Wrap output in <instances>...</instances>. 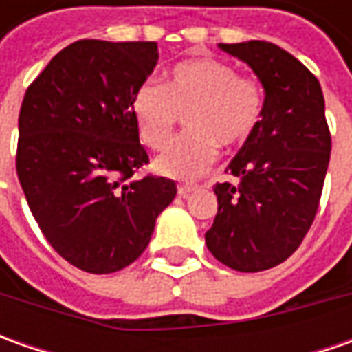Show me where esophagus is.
Returning <instances> with one entry per match:
<instances>
[{"mask_svg": "<svg viewBox=\"0 0 352 352\" xmlns=\"http://www.w3.org/2000/svg\"><path fill=\"white\" fill-rule=\"evenodd\" d=\"M194 190H197L196 184H180V186H178V194H180L182 197L190 196Z\"/></svg>", "mask_w": 352, "mask_h": 352, "instance_id": "obj_1", "label": "esophagus"}]
</instances>
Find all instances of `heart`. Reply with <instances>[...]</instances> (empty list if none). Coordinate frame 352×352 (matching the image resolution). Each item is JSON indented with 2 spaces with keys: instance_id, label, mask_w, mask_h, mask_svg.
Instances as JSON below:
<instances>
[{
  "instance_id": "heart-1",
  "label": "heart",
  "mask_w": 352,
  "mask_h": 352,
  "mask_svg": "<svg viewBox=\"0 0 352 352\" xmlns=\"http://www.w3.org/2000/svg\"><path fill=\"white\" fill-rule=\"evenodd\" d=\"M263 107L258 80L211 58L174 66L166 86L144 82L131 102L139 137L153 151L168 144L186 117L188 133L155 162L156 172L172 180H194L213 164L217 146L233 148L247 141L261 123Z\"/></svg>"
}]
</instances>
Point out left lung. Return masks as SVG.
Wrapping results in <instances>:
<instances>
[{
  "label": "left lung",
  "instance_id": "8db88e82",
  "mask_svg": "<svg viewBox=\"0 0 352 352\" xmlns=\"http://www.w3.org/2000/svg\"><path fill=\"white\" fill-rule=\"evenodd\" d=\"M247 62L264 88L256 131L229 162L239 184H215L217 215L206 233L210 252L239 272L284 263L316 219L331 155L318 78L278 45H219Z\"/></svg>",
  "mask_w": 352,
  "mask_h": 352
}]
</instances>
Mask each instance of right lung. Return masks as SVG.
I'll return each instance as SVG.
<instances>
[{
  "label": "right lung",
  "mask_w": 352,
  "mask_h": 352,
  "mask_svg": "<svg viewBox=\"0 0 352 352\" xmlns=\"http://www.w3.org/2000/svg\"><path fill=\"white\" fill-rule=\"evenodd\" d=\"M156 62V43L84 38L62 48L25 91L21 188L52 249L84 272L135 263L176 196L168 178L129 182L148 162L131 102Z\"/></svg>",
  "instance_id": "1"
}]
</instances>
